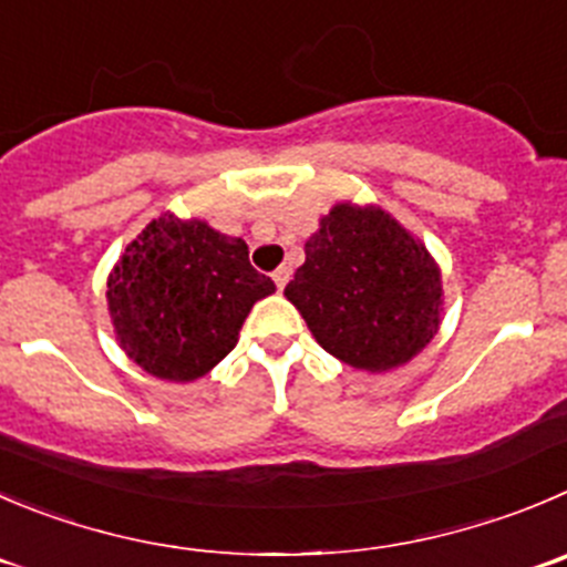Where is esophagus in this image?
I'll return each instance as SVG.
<instances>
[{"label":"esophagus","instance_id":"esophagus-1","mask_svg":"<svg viewBox=\"0 0 567 567\" xmlns=\"http://www.w3.org/2000/svg\"><path fill=\"white\" fill-rule=\"evenodd\" d=\"M272 280H275V287H278V292H284V287H287V284H289V269L287 267L275 269Z\"/></svg>","mask_w":567,"mask_h":567}]
</instances>
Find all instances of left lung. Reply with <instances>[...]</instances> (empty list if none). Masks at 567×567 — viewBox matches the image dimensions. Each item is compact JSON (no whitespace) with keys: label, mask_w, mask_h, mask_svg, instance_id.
I'll list each match as a JSON object with an SVG mask.
<instances>
[{"label":"left lung","mask_w":567,"mask_h":567,"mask_svg":"<svg viewBox=\"0 0 567 567\" xmlns=\"http://www.w3.org/2000/svg\"><path fill=\"white\" fill-rule=\"evenodd\" d=\"M284 295L322 350L368 373L406 364L440 328V267L379 206L337 203Z\"/></svg>","instance_id":"obj_1"}]
</instances>
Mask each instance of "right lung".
Returning <instances> with one entry per match:
<instances>
[{"instance_id": "right-lung-1", "label": "right lung", "mask_w": 567, "mask_h": 567, "mask_svg": "<svg viewBox=\"0 0 567 567\" xmlns=\"http://www.w3.org/2000/svg\"><path fill=\"white\" fill-rule=\"evenodd\" d=\"M275 292L247 245L203 219L161 214L107 275V311L118 344L164 381H194L239 342L252 303Z\"/></svg>"}]
</instances>
